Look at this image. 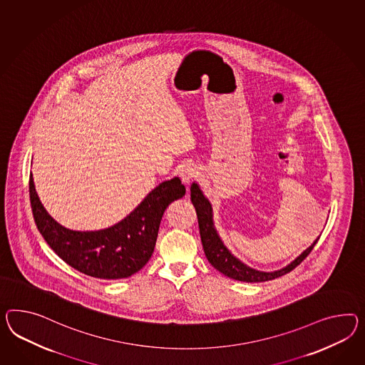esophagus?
<instances>
[{
    "label": "esophagus",
    "mask_w": 365,
    "mask_h": 365,
    "mask_svg": "<svg viewBox=\"0 0 365 365\" xmlns=\"http://www.w3.org/2000/svg\"><path fill=\"white\" fill-rule=\"evenodd\" d=\"M196 178L197 169L195 165L187 164V165L182 167L181 170H180V178H181V181H182L185 185H189Z\"/></svg>",
    "instance_id": "obj_1"
}]
</instances>
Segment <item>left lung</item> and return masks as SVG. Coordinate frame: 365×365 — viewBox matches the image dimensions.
Listing matches in <instances>:
<instances>
[{"label":"left lung","instance_id":"left-lung-1","mask_svg":"<svg viewBox=\"0 0 365 365\" xmlns=\"http://www.w3.org/2000/svg\"><path fill=\"white\" fill-rule=\"evenodd\" d=\"M190 200L192 204L196 207L197 218H198V227H200V235L201 242L205 252L206 258L209 263L215 267V270L222 272L226 277L241 282H266L279 278L282 275L294 270L300 262L303 261L314 246L318 242L319 237L314 241V243L307 247L304 252L297 257L294 261L284 266L283 269L277 271L255 270L240 261L237 257H234L229 249L225 246L220 234L215 229V221H213V209L209 200L204 196L201 187H198L197 182L190 185Z\"/></svg>","mask_w":365,"mask_h":365}]
</instances>
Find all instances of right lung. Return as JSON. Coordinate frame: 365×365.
<instances>
[{
	"label": "right lung",
	"mask_w": 365,
	"mask_h": 365,
	"mask_svg": "<svg viewBox=\"0 0 365 365\" xmlns=\"http://www.w3.org/2000/svg\"><path fill=\"white\" fill-rule=\"evenodd\" d=\"M29 192L38 230L61 259L94 278L122 279L150 261L163 215L169 204L185 196V187L178 178L164 181L120 222L95 232H78L58 224L39 201L33 175Z\"/></svg>",
	"instance_id": "1"
}]
</instances>
